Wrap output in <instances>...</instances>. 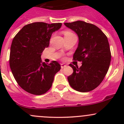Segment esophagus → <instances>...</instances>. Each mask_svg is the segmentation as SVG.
Segmentation results:
<instances>
[{"label": "esophagus", "mask_w": 124, "mask_h": 124, "mask_svg": "<svg viewBox=\"0 0 124 124\" xmlns=\"http://www.w3.org/2000/svg\"><path fill=\"white\" fill-rule=\"evenodd\" d=\"M61 68H63L66 67V65L63 64V63H61Z\"/></svg>", "instance_id": "34e87169"}]
</instances>
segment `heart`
I'll use <instances>...</instances> for the list:
<instances>
[{
	"instance_id": "obj_1",
	"label": "heart",
	"mask_w": 124,
	"mask_h": 124,
	"mask_svg": "<svg viewBox=\"0 0 124 124\" xmlns=\"http://www.w3.org/2000/svg\"><path fill=\"white\" fill-rule=\"evenodd\" d=\"M64 34H65V36H67V35H72L73 33H71V32H69V31H66V32H65Z\"/></svg>"
}]
</instances>
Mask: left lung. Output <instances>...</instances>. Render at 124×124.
I'll return each mask as SVG.
<instances>
[{"instance_id": "1", "label": "left lung", "mask_w": 124, "mask_h": 124, "mask_svg": "<svg viewBox=\"0 0 124 124\" xmlns=\"http://www.w3.org/2000/svg\"><path fill=\"white\" fill-rule=\"evenodd\" d=\"M64 24L78 35V47L73 59L82 62L80 68L70 64L73 72L68 77V82L76 91L89 92L100 85L109 68L111 52L108 39L92 24L77 21Z\"/></svg>"}]
</instances>
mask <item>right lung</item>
Masks as SVG:
<instances>
[{
  "label": "right lung",
  "instance_id": "obj_1",
  "mask_svg": "<svg viewBox=\"0 0 124 124\" xmlns=\"http://www.w3.org/2000/svg\"><path fill=\"white\" fill-rule=\"evenodd\" d=\"M62 23L35 22L24 26L12 40L9 65L16 82L30 93L40 95L52 87L54 77L61 70L56 61L46 64L41 53L48 47L52 33Z\"/></svg>",
  "mask_w": 124,
  "mask_h": 124
}]
</instances>
